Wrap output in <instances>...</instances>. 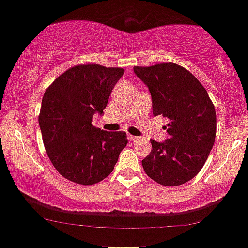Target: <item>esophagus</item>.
Masks as SVG:
<instances>
[{"instance_id": "1", "label": "esophagus", "mask_w": 248, "mask_h": 248, "mask_svg": "<svg viewBox=\"0 0 248 248\" xmlns=\"http://www.w3.org/2000/svg\"><path fill=\"white\" fill-rule=\"evenodd\" d=\"M129 140L130 141H137V140H139V139H140V137H137V136H132V135H129Z\"/></svg>"}]
</instances>
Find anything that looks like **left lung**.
<instances>
[{"label":"left lung","mask_w":248,"mask_h":248,"mask_svg":"<svg viewBox=\"0 0 248 248\" xmlns=\"http://www.w3.org/2000/svg\"><path fill=\"white\" fill-rule=\"evenodd\" d=\"M147 85L153 114L169 119V138L151 140L152 152L141 160L147 175L162 186H176L192 180L203 167L216 138V110L208 92L182 66L164 62L134 67Z\"/></svg>","instance_id":"left-lung-1"}]
</instances>
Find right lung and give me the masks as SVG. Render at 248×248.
I'll return each mask as SVG.
<instances>
[{"label":"right lung","mask_w":248,"mask_h":248,"mask_svg":"<svg viewBox=\"0 0 248 248\" xmlns=\"http://www.w3.org/2000/svg\"><path fill=\"white\" fill-rule=\"evenodd\" d=\"M124 73L120 67L78 65L58 76L45 92L41 135L48 157L65 179L92 186L113 170L127 135L94 127L92 117L103 113Z\"/></svg>","instance_id":"right-lung-1"}]
</instances>
